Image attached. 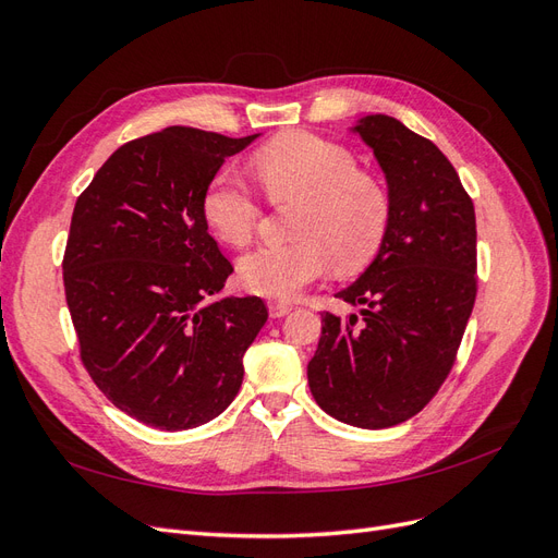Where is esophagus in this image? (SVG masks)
I'll list each match as a JSON object with an SVG mask.
<instances>
[{"mask_svg":"<svg viewBox=\"0 0 558 558\" xmlns=\"http://www.w3.org/2000/svg\"><path fill=\"white\" fill-rule=\"evenodd\" d=\"M267 310H269V316H272V318H281L293 310V305H291V302H283V300H269Z\"/></svg>","mask_w":558,"mask_h":558,"instance_id":"obj_1","label":"esophagus"}]
</instances>
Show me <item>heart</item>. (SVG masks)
Segmentation results:
<instances>
[{
	"instance_id": "obj_1",
	"label": "heart",
	"mask_w": 558,
	"mask_h": 558,
	"mask_svg": "<svg viewBox=\"0 0 558 558\" xmlns=\"http://www.w3.org/2000/svg\"><path fill=\"white\" fill-rule=\"evenodd\" d=\"M272 205H295L291 242L258 246L238 263L246 291L291 300L328 275H356L375 260L388 223L391 197L379 179L359 170L342 144L312 132H286L248 160ZM202 218L218 242L246 246L260 223V205L230 172H218L202 193Z\"/></svg>"
}]
</instances>
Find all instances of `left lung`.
Instances as JSON below:
<instances>
[{"instance_id":"obj_1","label":"left lung","mask_w":558,"mask_h":558,"mask_svg":"<svg viewBox=\"0 0 558 558\" xmlns=\"http://www.w3.org/2000/svg\"><path fill=\"white\" fill-rule=\"evenodd\" d=\"M353 130L386 174L391 223L377 258L337 293L361 316L320 314L307 379L320 410L377 430L418 414L451 373L477 295V226L430 140L384 113Z\"/></svg>"}]
</instances>
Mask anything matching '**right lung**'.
<instances>
[{"label":"right lung","mask_w":558,"mask_h":558,"mask_svg":"<svg viewBox=\"0 0 558 558\" xmlns=\"http://www.w3.org/2000/svg\"><path fill=\"white\" fill-rule=\"evenodd\" d=\"M256 137L165 128L113 150L76 199L62 279L81 361L146 426L189 430L221 414L267 320L260 298L209 302L232 265L199 209L226 158Z\"/></svg>","instance_id":"obj_1"}]
</instances>
